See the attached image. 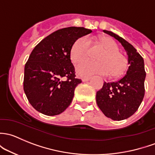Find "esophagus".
<instances>
[{
  "instance_id": "esophagus-1",
  "label": "esophagus",
  "mask_w": 155,
  "mask_h": 155,
  "mask_svg": "<svg viewBox=\"0 0 155 155\" xmlns=\"http://www.w3.org/2000/svg\"><path fill=\"white\" fill-rule=\"evenodd\" d=\"M82 82H88V81L91 80V78L89 77H84V78H82Z\"/></svg>"
}]
</instances>
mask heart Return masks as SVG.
Segmentation results:
<instances>
[{"mask_svg": "<svg viewBox=\"0 0 155 155\" xmlns=\"http://www.w3.org/2000/svg\"><path fill=\"white\" fill-rule=\"evenodd\" d=\"M98 43L104 49L97 57L98 61L85 59L76 65V72L82 76L93 75H109L117 76L122 74L126 68V59L118 51L116 43L106 36L100 37ZM90 41L87 37L82 36L76 39L71 50V58L76 63L85 58L89 53Z\"/></svg>", "mask_w": 155, "mask_h": 155, "instance_id": "b5f03b06", "label": "heart"}]
</instances>
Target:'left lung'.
Returning <instances> with one entry per match:
<instances>
[{
  "label": "left lung",
  "instance_id": "8db88e82",
  "mask_svg": "<svg viewBox=\"0 0 155 155\" xmlns=\"http://www.w3.org/2000/svg\"><path fill=\"white\" fill-rule=\"evenodd\" d=\"M103 32L118 41L128 56L129 66L125 76L117 82H104L96 96L97 105L102 113L111 120L120 121L132 116L144 97V61L136 49L125 39L110 31Z\"/></svg>",
  "mask_w": 155,
  "mask_h": 155
}]
</instances>
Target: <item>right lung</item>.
<instances>
[{"label": "right lung", "instance_id": "right-lung-1", "mask_svg": "<svg viewBox=\"0 0 155 155\" xmlns=\"http://www.w3.org/2000/svg\"><path fill=\"white\" fill-rule=\"evenodd\" d=\"M70 27L53 32L35 47L24 68V91L32 107L55 116L66 110L82 80L76 79L71 50L76 39L91 33Z\"/></svg>", "mask_w": 155, "mask_h": 155}]
</instances>
